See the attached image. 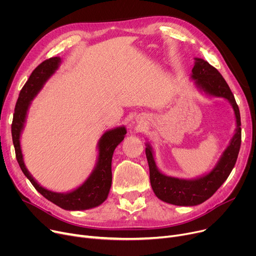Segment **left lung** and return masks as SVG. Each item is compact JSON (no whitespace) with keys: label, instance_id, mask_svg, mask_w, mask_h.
Instances as JSON below:
<instances>
[{"label":"left lung","instance_id":"8db88e82","mask_svg":"<svg viewBox=\"0 0 256 256\" xmlns=\"http://www.w3.org/2000/svg\"><path fill=\"white\" fill-rule=\"evenodd\" d=\"M191 78L198 91L210 98H222L228 100L236 115V132L221 154L219 160L210 172L199 178L184 180L169 176L160 171L154 160V152L150 143H146L145 154L150 166V180L156 196L164 202L180 206H194L204 202L223 184L232 171L240 147V116L234 94L221 74L208 62L195 58Z\"/></svg>","mask_w":256,"mask_h":256}]
</instances>
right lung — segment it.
I'll return each mask as SVG.
<instances>
[{
	"label": "right lung",
	"mask_w": 256,
	"mask_h": 256,
	"mask_svg": "<svg viewBox=\"0 0 256 256\" xmlns=\"http://www.w3.org/2000/svg\"><path fill=\"white\" fill-rule=\"evenodd\" d=\"M60 63V57H52L39 64L20 90L11 126L12 141L22 171L40 194L63 210H84L100 206L108 198L112 184V156L118 144L124 139L126 128L122 126L102 134L98 143V156L96 167L88 178L76 189L66 193H58L50 191L40 186L31 176L24 163L20 136L32 100L42 89L46 80L59 68Z\"/></svg>",
	"instance_id": "1"
}]
</instances>
